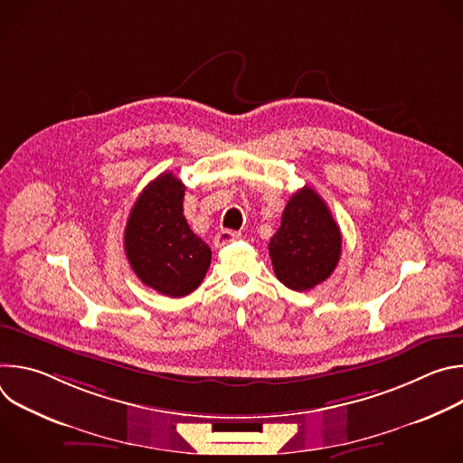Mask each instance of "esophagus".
Instances as JSON below:
<instances>
[{
  "label": "esophagus",
  "instance_id": "34e87169",
  "mask_svg": "<svg viewBox=\"0 0 463 463\" xmlns=\"http://www.w3.org/2000/svg\"><path fill=\"white\" fill-rule=\"evenodd\" d=\"M240 232H236V231H231V229H223V231H220L218 234H216V238H214V245L218 247V249H222V247H225V245H229V243H232V241H236V240H240Z\"/></svg>",
  "mask_w": 463,
  "mask_h": 463
}]
</instances>
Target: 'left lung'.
<instances>
[{"label":"left lung","instance_id":"8db88e82","mask_svg":"<svg viewBox=\"0 0 463 463\" xmlns=\"http://www.w3.org/2000/svg\"><path fill=\"white\" fill-rule=\"evenodd\" d=\"M343 236L322 197L311 188L297 190L282 223L269 241L277 279L293 291H307L337 268Z\"/></svg>","mask_w":463,"mask_h":463}]
</instances>
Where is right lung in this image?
Instances as JSON below:
<instances>
[{
  "instance_id": "obj_1",
  "label": "right lung",
  "mask_w": 463,
  "mask_h": 463,
  "mask_svg": "<svg viewBox=\"0 0 463 463\" xmlns=\"http://www.w3.org/2000/svg\"><path fill=\"white\" fill-rule=\"evenodd\" d=\"M184 184L161 174L137 197L124 229V250L137 279L161 295L179 298L200 286L211 266V247L183 216Z\"/></svg>"
}]
</instances>
